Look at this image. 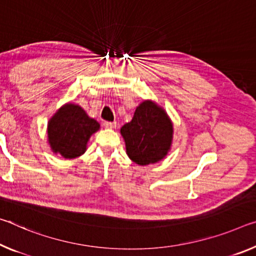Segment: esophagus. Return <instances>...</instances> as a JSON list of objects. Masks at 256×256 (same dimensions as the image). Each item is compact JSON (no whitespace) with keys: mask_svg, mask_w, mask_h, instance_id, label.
Wrapping results in <instances>:
<instances>
[{"mask_svg":"<svg viewBox=\"0 0 256 256\" xmlns=\"http://www.w3.org/2000/svg\"><path fill=\"white\" fill-rule=\"evenodd\" d=\"M116 122H104V128H116Z\"/></svg>","mask_w":256,"mask_h":256,"instance_id":"obj_1","label":"esophagus"}]
</instances>
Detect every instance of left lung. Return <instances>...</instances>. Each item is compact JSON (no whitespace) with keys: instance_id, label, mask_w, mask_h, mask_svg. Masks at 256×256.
<instances>
[{"instance_id":"1","label":"left lung","mask_w":256,"mask_h":256,"mask_svg":"<svg viewBox=\"0 0 256 256\" xmlns=\"http://www.w3.org/2000/svg\"><path fill=\"white\" fill-rule=\"evenodd\" d=\"M173 133L168 112L152 100H144L132 120L120 128L128 158L141 166L164 160L171 150Z\"/></svg>"}]
</instances>
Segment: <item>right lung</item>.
I'll return each instance as SVG.
<instances>
[{
	"mask_svg": "<svg viewBox=\"0 0 256 256\" xmlns=\"http://www.w3.org/2000/svg\"><path fill=\"white\" fill-rule=\"evenodd\" d=\"M99 128L100 124L82 107L67 102L48 122V142L56 155L72 160L86 152L88 140Z\"/></svg>",
	"mask_w": 256,
	"mask_h": 256,
	"instance_id": "add662e5",
	"label": "right lung"
}]
</instances>
